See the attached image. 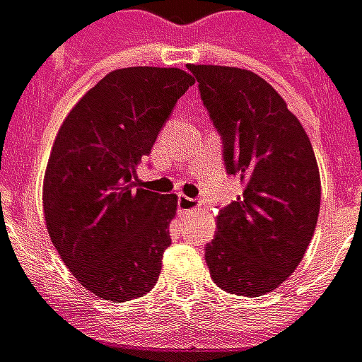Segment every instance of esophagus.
<instances>
[{
	"label": "esophagus",
	"mask_w": 362,
	"mask_h": 362,
	"mask_svg": "<svg viewBox=\"0 0 362 362\" xmlns=\"http://www.w3.org/2000/svg\"><path fill=\"white\" fill-rule=\"evenodd\" d=\"M178 210L180 212H194V210H198V200H194V198H188V196H184V194H180L178 196Z\"/></svg>",
	"instance_id": "obj_1"
}]
</instances>
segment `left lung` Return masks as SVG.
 <instances>
[{"label":"left lung","instance_id":"obj_1","mask_svg":"<svg viewBox=\"0 0 362 362\" xmlns=\"http://www.w3.org/2000/svg\"><path fill=\"white\" fill-rule=\"evenodd\" d=\"M242 196L218 212L206 264L220 289L259 297L284 284L313 238L321 180L301 122L252 71L188 65Z\"/></svg>","mask_w":362,"mask_h":362}]
</instances>
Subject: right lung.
I'll return each mask as SVG.
<instances>
[{
	"instance_id": "add662e5",
	"label": "right lung",
	"mask_w": 362,
	"mask_h": 362,
	"mask_svg": "<svg viewBox=\"0 0 362 362\" xmlns=\"http://www.w3.org/2000/svg\"><path fill=\"white\" fill-rule=\"evenodd\" d=\"M192 85L180 69H119L59 129L43 182L47 230L71 274L97 297L122 303L158 281L176 196L136 188V164Z\"/></svg>"
}]
</instances>
